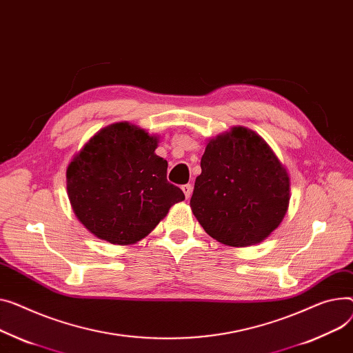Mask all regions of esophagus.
I'll list each match as a JSON object with an SVG mask.
<instances>
[{"label":"esophagus","mask_w":353,"mask_h":353,"mask_svg":"<svg viewBox=\"0 0 353 353\" xmlns=\"http://www.w3.org/2000/svg\"><path fill=\"white\" fill-rule=\"evenodd\" d=\"M181 190H183L185 199H190L192 192H193V187H192V184H184V185H181Z\"/></svg>","instance_id":"34e87169"}]
</instances>
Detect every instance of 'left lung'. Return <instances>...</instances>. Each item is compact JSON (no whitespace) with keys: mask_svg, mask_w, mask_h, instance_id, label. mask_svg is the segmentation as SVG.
Returning <instances> with one entry per match:
<instances>
[{"mask_svg":"<svg viewBox=\"0 0 353 353\" xmlns=\"http://www.w3.org/2000/svg\"><path fill=\"white\" fill-rule=\"evenodd\" d=\"M190 200L210 237L231 247L265 240L290 204V177L265 140L236 126L211 139Z\"/></svg>","mask_w":353,"mask_h":353,"instance_id":"1","label":"left lung"}]
</instances>
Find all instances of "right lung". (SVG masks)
<instances>
[{"mask_svg":"<svg viewBox=\"0 0 353 353\" xmlns=\"http://www.w3.org/2000/svg\"><path fill=\"white\" fill-rule=\"evenodd\" d=\"M159 139L128 122L103 128L66 169L78 220L101 240L128 245L145 239L184 194L168 181Z\"/></svg>","mask_w":353,"mask_h":353,"instance_id":"right-lung-1","label":"right lung"}]
</instances>
